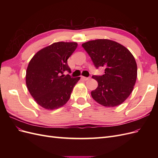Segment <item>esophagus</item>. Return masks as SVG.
<instances>
[{"instance_id": "34e87169", "label": "esophagus", "mask_w": 158, "mask_h": 158, "mask_svg": "<svg viewBox=\"0 0 158 158\" xmlns=\"http://www.w3.org/2000/svg\"><path fill=\"white\" fill-rule=\"evenodd\" d=\"M82 79L84 80H89L90 79V78L89 77H84V76H83L82 77Z\"/></svg>"}]
</instances>
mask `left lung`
I'll return each mask as SVG.
<instances>
[{
  "label": "left lung",
  "instance_id": "obj_1",
  "mask_svg": "<svg viewBox=\"0 0 158 158\" xmlns=\"http://www.w3.org/2000/svg\"><path fill=\"white\" fill-rule=\"evenodd\" d=\"M97 69L102 66L105 74L93 76L98 88L92 97L100 105L113 107L123 103L134 89L137 77V64L128 49L107 39L89 41L82 45Z\"/></svg>",
  "mask_w": 158,
  "mask_h": 158
}]
</instances>
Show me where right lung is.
Here are the masks:
<instances>
[{
  "label": "right lung",
  "instance_id": "right-lung-1",
  "mask_svg": "<svg viewBox=\"0 0 158 158\" xmlns=\"http://www.w3.org/2000/svg\"><path fill=\"white\" fill-rule=\"evenodd\" d=\"M78 46L76 42H56L40 50L28 64L26 83L35 102L53 110L67 102L80 77L72 78L67 60Z\"/></svg>",
  "mask_w": 158,
  "mask_h": 158
}]
</instances>
